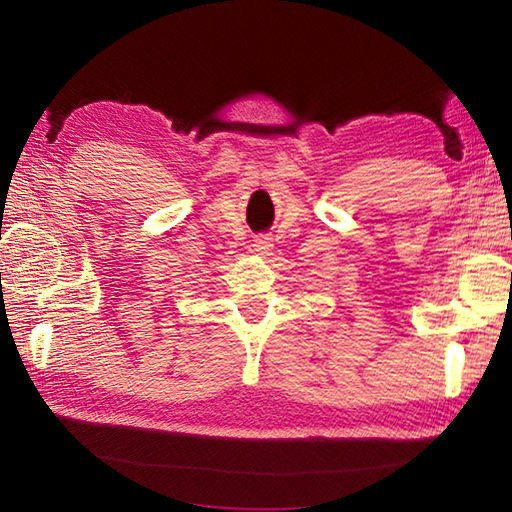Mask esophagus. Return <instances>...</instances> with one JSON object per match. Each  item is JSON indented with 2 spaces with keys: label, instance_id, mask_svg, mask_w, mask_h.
Masks as SVG:
<instances>
[{
  "label": "esophagus",
  "instance_id": "esophagus-1",
  "mask_svg": "<svg viewBox=\"0 0 512 512\" xmlns=\"http://www.w3.org/2000/svg\"><path fill=\"white\" fill-rule=\"evenodd\" d=\"M255 250L259 255H270V250H273V237H268V235H262V237H257L255 239Z\"/></svg>",
  "mask_w": 512,
  "mask_h": 512
}]
</instances>
